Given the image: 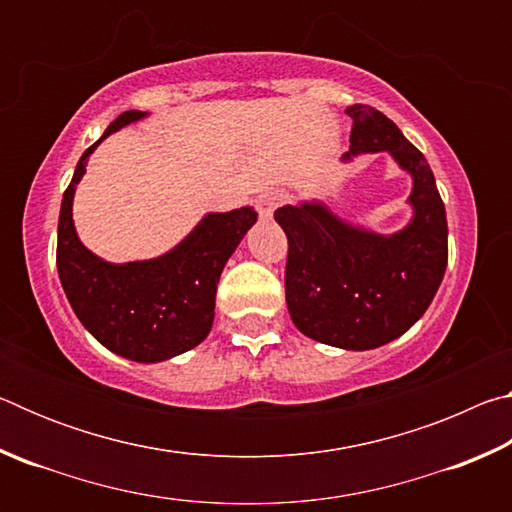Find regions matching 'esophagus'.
<instances>
[{"label": "esophagus", "instance_id": "34e87169", "mask_svg": "<svg viewBox=\"0 0 512 512\" xmlns=\"http://www.w3.org/2000/svg\"><path fill=\"white\" fill-rule=\"evenodd\" d=\"M284 198H287V196H284L282 192H266V194L259 196L257 198L259 216H262V219H271L277 207L284 203Z\"/></svg>", "mask_w": 512, "mask_h": 512}]
</instances>
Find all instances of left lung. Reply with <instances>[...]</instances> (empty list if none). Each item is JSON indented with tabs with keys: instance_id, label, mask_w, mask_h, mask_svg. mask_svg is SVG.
I'll use <instances>...</instances> for the list:
<instances>
[{
	"instance_id": "1",
	"label": "left lung",
	"mask_w": 512,
	"mask_h": 512,
	"mask_svg": "<svg viewBox=\"0 0 512 512\" xmlns=\"http://www.w3.org/2000/svg\"><path fill=\"white\" fill-rule=\"evenodd\" d=\"M350 160L388 151L413 176V219L395 235L354 228L323 203L284 205L275 221L289 239L287 307L309 339L343 350H372L402 336L443 282L447 219L424 155L379 110L354 103Z\"/></svg>"
}]
</instances>
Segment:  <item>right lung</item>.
<instances>
[{
	"mask_svg": "<svg viewBox=\"0 0 512 512\" xmlns=\"http://www.w3.org/2000/svg\"><path fill=\"white\" fill-rule=\"evenodd\" d=\"M142 117L140 110L121 112L81 155L60 205L56 266L69 305L94 339L119 357L155 363L196 348L210 334L221 271L257 212L207 214L171 253L146 262L110 264L90 253L74 230V189L103 137Z\"/></svg>",
	"mask_w": 512,
	"mask_h": 512,
	"instance_id": "1",
	"label": "right lung"
}]
</instances>
